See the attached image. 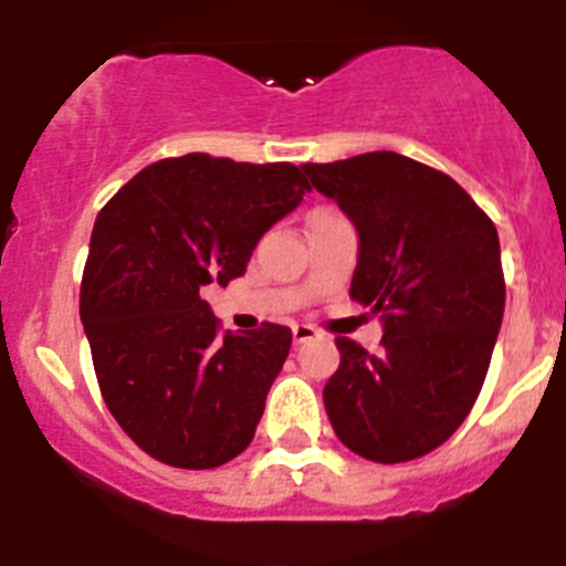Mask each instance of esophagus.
Segmentation results:
<instances>
[{
    "label": "esophagus",
    "instance_id": "34e87169",
    "mask_svg": "<svg viewBox=\"0 0 566 566\" xmlns=\"http://www.w3.org/2000/svg\"><path fill=\"white\" fill-rule=\"evenodd\" d=\"M292 337H294V345H303V343H308V339L317 337V332H314L312 326H294Z\"/></svg>",
    "mask_w": 566,
    "mask_h": 566
}]
</instances>
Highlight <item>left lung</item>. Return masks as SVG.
I'll use <instances>...</instances> for the list:
<instances>
[{
	"mask_svg": "<svg viewBox=\"0 0 566 566\" xmlns=\"http://www.w3.org/2000/svg\"><path fill=\"white\" fill-rule=\"evenodd\" d=\"M359 238L352 300L382 319V352L339 337L323 388L334 433L371 462L424 457L482 391L504 314L493 221L451 175L397 153L303 164Z\"/></svg>",
	"mask_w": 566,
	"mask_h": 566,
	"instance_id": "1",
	"label": "left lung"
}]
</instances>
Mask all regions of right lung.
Masks as SVG:
<instances>
[{
    "instance_id": "add662e5",
    "label": "right lung",
    "mask_w": 566,
    "mask_h": 566,
    "mask_svg": "<svg viewBox=\"0 0 566 566\" xmlns=\"http://www.w3.org/2000/svg\"><path fill=\"white\" fill-rule=\"evenodd\" d=\"M306 189L294 164L189 153L142 169L98 212L78 312L109 413L158 462L209 470L252 442L292 332L221 337L201 289L247 272Z\"/></svg>"
}]
</instances>
